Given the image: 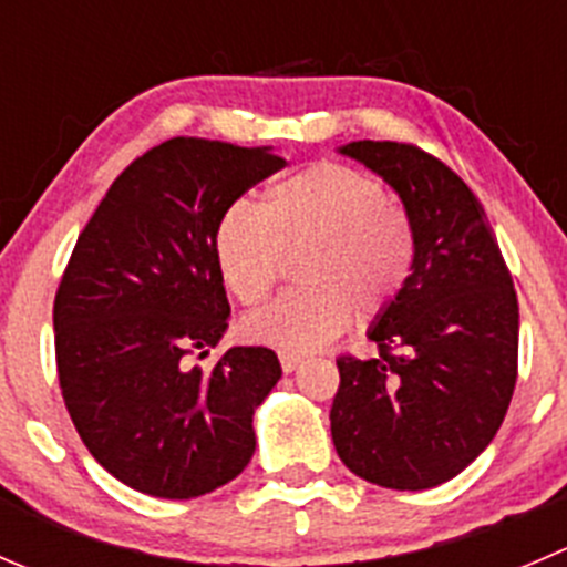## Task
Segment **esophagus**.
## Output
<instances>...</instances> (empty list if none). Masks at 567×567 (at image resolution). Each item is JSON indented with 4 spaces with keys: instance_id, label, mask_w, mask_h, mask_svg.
<instances>
[{
    "instance_id": "1",
    "label": "esophagus",
    "mask_w": 567,
    "mask_h": 567,
    "mask_svg": "<svg viewBox=\"0 0 567 567\" xmlns=\"http://www.w3.org/2000/svg\"><path fill=\"white\" fill-rule=\"evenodd\" d=\"M277 357H279V365H282L285 373L296 371V365H299V362H301V357L299 354H290V351H279Z\"/></svg>"
}]
</instances>
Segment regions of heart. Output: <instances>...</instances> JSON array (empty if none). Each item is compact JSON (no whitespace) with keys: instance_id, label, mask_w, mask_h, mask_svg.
<instances>
[{"instance_id":"obj_1","label":"heart","mask_w":567,"mask_h":567,"mask_svg":"<svg viewBox=\"0 0 567 567\" xmlns=\"http://www.w3.org/2000/svg\"><path fill=\"white\" fill-rule=\"evenodd\" d=\"M213 255L244 307L266 301L285 260H296L301 288L246 318L244 334L301 354L338 338L351 312L377 318L393 305L415 262V233L379 179L327 161L274 183L262 210L229 205L213 233Z\"/></svg>"}]
</instances>
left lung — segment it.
Instances as JSON below:
<instances>
[{"label": "left lung", "instance_id": "left-lung-1", "mask_svg": "<svg viewBox=\"0 0 567 567\" xmlns=\"http://www.w3.org/2000/svg\"><path fill=\"white\" fill-rule=\"evenodd\" d=\"M404 202L415 262L368 338L379 357L340 354L332 441L346 468L390 491L454 480L496 437L518 379V296L474 190L412 144L340 150Z\"/></svg>", "mask_w": 567, "mask_h": 567}]
</instances>
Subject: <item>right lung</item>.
<instances>
[{
    "instance_id": "add662e5",
    "label": "right lung",
    "mask_w": 567,
    "mask_h": 567,
    "mask_svg": "<svg viewBox=\"0 0 567 567\" xmlns=\"http://www.w3.org/2000/svg\"><path fill=\"white\" fill-rule=\"evenodd\" d=\"M279 168L268 146L172 137L115 177L76 238L54 296L60 390L87 452L132 491L205 496L255 454L277 354L235 346L210 371L194 357L227 329L218 218Z\"/></svg>"
}]
</instances>
